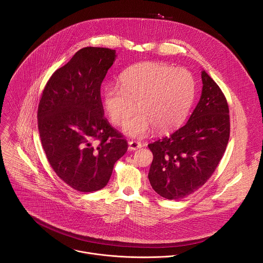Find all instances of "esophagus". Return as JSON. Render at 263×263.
Returning a JSON list of instances; mask_svg holds the SVG:
<instances>
[{
  "mask_svg": "<svg viewBox=\"0 0 263 263\" xmlns=\"http://www.w3.org/2000/svg\"><path fill=\"white\" fill-rule=\"evenodd\" d=\"M141 147V142L139 141H135V140H131L129 141V148L132 149V151H135L137 148Z\"/></svg>",
  "mask_w": 263,
  "mask_h": 263,
  "instance_id": "esophagus-1",
  "label": "esophagus"
}]
</instances>
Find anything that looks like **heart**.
<instances>
[{
    "label": "heart",
    "mask_w": 263,
    "mask_h": 263,
    "mask_svg": "<svg viewBox=\"0 0 263 263\" xmlns=\"http://www.w3.org/2000/svg\"><path fill=\"white\" fill-rule=\"evenodd\" d=\"M196 96V81L186 68L162 62L147 61L124 70L120 83L103 86L102 100L110 121L125 123L136 107L140 112L125 124L124 131L132 137H143L155 128L170 132L186 119Z\"/></svg>",
    "instance_id": "b5f03b06"
}]
</instances>
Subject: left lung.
Returning a JSON list of instances; mask_svg holds the SVG:
<instances>
[{"label":"left lung","mask_w":263,"mask_h":263,"mask_svg":"<svg viewBox=\"0 0 263 263\" xmlns=\"http://www.w3.org/2000/svg\"><path fill=\"white\" fill-rule=\"evenodd\" d=\"M202 95L189 122L147 144L153 153L148 181L168 200L189 196L212 176L230 137V116L226 97L209 74L202 71Z\"/></svg>","instance_id":"1"}]
</instances>
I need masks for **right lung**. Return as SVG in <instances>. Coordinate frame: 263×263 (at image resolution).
<instances>
[{"label": "right lung", "instance_id": "add662e5", "mask_svg": "<svg viewBox=\"0 0 263 263\" xmlns=\"http://www.w3.org/2000/svg\"><path fill=\"white\" fill-rule=\"evenodd\" d=\"M116 50L87 47L55 70L37 110L41 140L50 165L81 193L105 187L127 152L124 136L104 118L101 84Z\"/></svg>", "mask_w": 263, "mask_h": 263}]
</instances>
